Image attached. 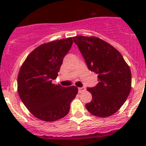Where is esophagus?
I'll return each instance as SVG.
<instances>
[{"label":"esophagus","instance_id":"esophagus-1","mask_svg":"<svg viewBox=\"0 0 146 146\" xmlns=\"http://www.w3.org/2000/svg\"><path fill=\"white\" fill-rule=\"evenodd\" d=\"M86 90V88H85V87H81V88H78V92H80V93H81V92H84V91Z\"/></svg>","mask_w":146,"mask_h":146}]
</instances>
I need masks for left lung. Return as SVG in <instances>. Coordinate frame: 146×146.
Returning <instances> with one entry per match:
<instances>
[{"mask_svg":"<svg viewBox=\"0 0 146 146\" xmlns=\"http://www.w3.org/2000/svg\"><path fill=\"white\" fill-rule=\"evenodd\" d=\"M88 69L98 75L99 82L87 90L92 94L85 104L90 114L108 117L121 108L131 88V73L121 54L114 47L95 36L73 37Z\"/></svg>","mask_w":146,"mask_h":146,"instance_id":"1","label":"left lung"}]
</instances>
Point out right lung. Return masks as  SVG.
<instances>
[{
  "instance_id": "right-lung-1",
  "label": "right lung",
  "mask_w": 146,
  "mask_h": 146,
  "mask_svg": "<svg viewBox=\"0 0 146 146\" xmlns=\"http://www.w3.org/2000/svg\"><path fill=\"white\" fill-rule=\"evenodd\" d=\"M73 44L72 37L53 41L36 47L22 65L17 91L23 104L36 118L54 121L67 115L78 88L54 85L52 80Z\"/></svg>"
}]
</instances>
